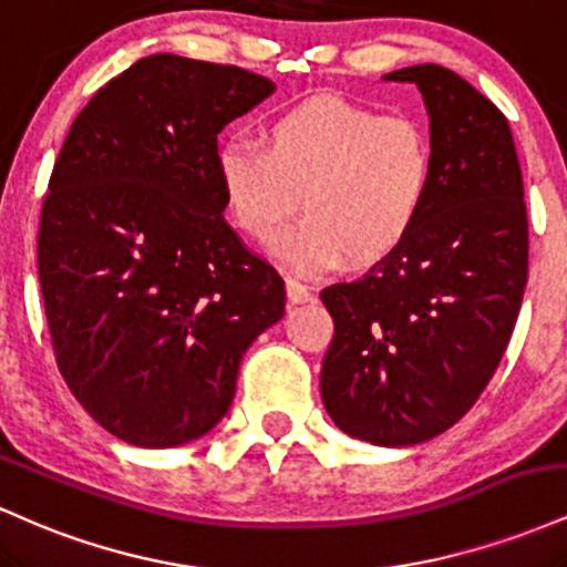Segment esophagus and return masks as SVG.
Masks as SVG:
<instances>
[{
	"label": "esophagus",
	"instance_id": "esophagus-1",
	"mask_svg": "<svg viewBox=\"0 0 567 567\" xmlns=\"http://www.w3.org/2000/svg\"><path fill=\"white\" fill-rule=\"evenodd\" d=\"M285 288H288V301L290 303H306L311 301V288L301 279L296 277H288V282H285Z\"/></svg>",
	"mask_w": 567,
	"mask_h": 567
}]
</instances>
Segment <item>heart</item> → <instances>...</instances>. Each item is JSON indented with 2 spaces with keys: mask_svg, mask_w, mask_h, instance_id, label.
<instances>
[{
  "mask_svg": "<svg viewBox=\"0 0 567 567\" xmlns=\"http://www.w3.org/2000/svg\"><path fill=\"white\" fill-rule=\"evenodd\" d=\"M216 171L234 224L269 243L303 275L383 261L424 218L434 188V146L421 122L336 95L306 97L271 116L266 141L229 138Z\"/></svg>",
  "mask_w": 567,
  "mask_h": 567,
  "instance_id": "heart-1",
  "label": "heart"
}]
</instances>
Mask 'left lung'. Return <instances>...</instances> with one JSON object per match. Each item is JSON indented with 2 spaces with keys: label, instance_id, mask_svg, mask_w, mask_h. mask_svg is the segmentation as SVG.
Segmentation results:
<instances>
[{
  "label": "left lung",
  "instance_id": "obj_1",
  "mask_svg": "<svg viewBox=\"0 0 567 567\" xmlns=\"http://www.w3.org/2000/svg\"><path fill=\"white\" fill-rule=\"evenodd\" d=\"M386 80L424 95L434 188L392 256L320 292L336 324L320 389L349 437L400 447L464 419L496 373L528 279V210L496 103L434 63Z\"/></svg>",
  "mask_w": 567,
  "mask_h": 567
}]
</instances>
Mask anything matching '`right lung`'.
Instances as JSON below:
<instances>
[{
  "label": "right lung",
  "mask_w": 567,
  "mask_h": 567,
  "mask_svg": "<svg viewBox=\"0 0 567 567\" xmlns=\"http://www.w3.org/2000/svg\"><path fill=\"white\" fill-rule=\"evenodd\" d=\"M261 74L171 53L135 61L71 122L37 256L58 370L114 437L210 432L243 354L285 315V279L226 224L218 133L271 95Z\"/></svg>",
  "instance_id": "1"
}]
</instances>
